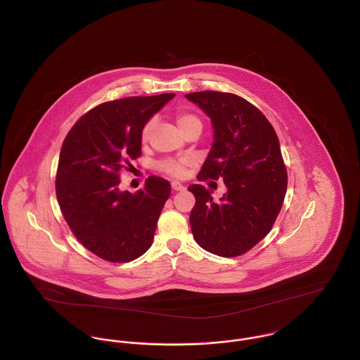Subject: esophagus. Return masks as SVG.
<instances>
[{"instance_id":"1","label":"esophagus","mask_w":360,"mask_h":360,"mask_svg":"<svg viewBox=\"0 0 360 360\" xmlns=\"http://www.w3.org/2000/svg\"><path fill=\"white\" fill-rule=\"evenodd\" d=\"M172 188L174 191H183L186 187L181 183H179V181H172Z\"/></svg>"}]
</instances>
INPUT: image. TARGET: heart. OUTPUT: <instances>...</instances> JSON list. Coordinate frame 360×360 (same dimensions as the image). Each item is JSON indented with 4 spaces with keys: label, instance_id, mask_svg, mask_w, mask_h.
Masks as SVG:
<instances>
[{
    "label": "heart",
    "instance_id": "heart-1",
    "mask_svg": "<svg viewBox=\"0 0 360 360\" xmlns=\"http://www.w3.org/2000/svg\"><path fill=\"white\" fill-rule=\"evenodd\" d=\"M177 124L179 127L183 130H186L187 127L193 126V124H201V120L200 117H197L195 115L190 113V112H179L177 113ZM155 127V119H148L144 126L141 127V131H140V139H141V143H147L153 134V130ZM187 165H188V160L187 159H165L162 162H159L158 167L170 174V176H174V177H183L186 174V169H187Z\"/></svg>",
    "mask_w": 360,
    "mask_h": 360
}]
</instances>
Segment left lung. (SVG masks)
Instances as JSON below:
<instances>
[{"label": "left lung", "instance_id": "1", "mask_svg": "<svg viewBox=\"0 0 360 360\" xmlns=\"http://www.w3.org/2000/svg\"><path fill=\"white\" fill-rule=\"evenodd\" d=\"M213 124V144L198 180L219 177L227 187L220 201L201 184L190 226L198 245L219 257H240L271 230L287 191L278 137L266 116L247 100L219 91L186 94Z\"/></svg>", "mask_w": 360, "mask_h": 360}]
</instances>
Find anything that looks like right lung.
Returning a JSON list of instances; mask_svg holds the SVG:
<instances>
[{"label": "right lung", "mask_w": 360, "mask_h": 360, "mask_svg": "<svg viewBox=\"0 0 360 360\" xmlns=\"http://www.w3.org/2000/svg\"><path fill=\"white\" fill-rule=\"evenodd\" d=\"M173 93L103 103L83 115L59 154L55 191L75 237L94 255L130 262L151 247L170 183L150 176L143 190L120 191L119 172L141 155L140 131Z\"/></svg>", "instance_id": "1"}]
</instances>
